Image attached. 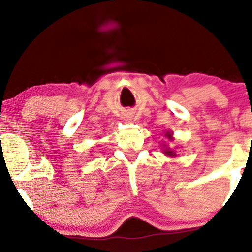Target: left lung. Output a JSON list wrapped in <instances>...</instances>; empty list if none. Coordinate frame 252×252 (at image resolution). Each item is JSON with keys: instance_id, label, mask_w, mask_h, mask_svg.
Instances as JSON below:
<instances>
[{"instance_id": "left-lung-1", "label": "left lung", "mask_w": 252, "mask_h": 252, "mask_svg": "<svg viewBox=\"0 0 252 252\" xmlns=\"http://www.w3.org/2000/svg\"><path fill=\"white\" fill-rule=\"evenodd\" d=\"M164 136H166V137L168 138L169 141H173L172 131H166V134H164ZM163 147H164V144H163ZM163 153H164V154H166V155H168V156H176L174 150H172L170 148H168V147H166V148L163 149Z\"/></svg>"}]
</instances>
